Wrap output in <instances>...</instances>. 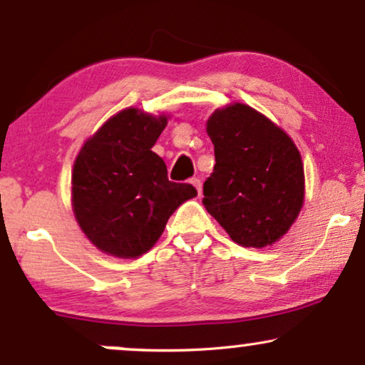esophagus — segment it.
I'll return each mask as SVG.
<instances>
[{
  "mask_svg": "<svg viewBox=\"0 0 365 365\" xmlns=\"http://www.w3.org/2000/svg\"><path fill=\"white\" fill-rule=\"evenodd\" d=\"M191 184L196 187L197 195H201V179L200 178H192L191 179Z\"/></svg>",
  "mask_w": 365,
  "mask_h": 365,
  "instance_id": "34e87169",
  "label": "esophagus"
}]
</instances>
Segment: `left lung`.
<instances>
[{"label":"left lung","mask_w":365,"mask_h":365,"mask_svg":"<svg viewBox=\"0 0 365 365\" xmlns=\"http://www.w3.org/2000/svg\"><path fill=\"white\" fill-rule=\"evenodd\" d=\"M206 132L217 160L203 184L208 213L238 245L274 244L303 206L298 148L271 120L240 103L215 111Z\"/></svg>","instance_id":"obj_1"}]
</instances>
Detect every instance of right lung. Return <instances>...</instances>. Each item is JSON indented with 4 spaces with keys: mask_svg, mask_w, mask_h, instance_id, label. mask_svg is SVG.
<instances>
[{
    "mask_svg": "<svg viewBox=\"0 0 365 365\" xmlns=\"http://www.w3.org/2000/svg\"><path fill=\"white\" fill-rule=\"evenodd\" d=\"M165 125V116L128 108L108 120L74 162L76 220L106 254H145L179 205L197 195L191 184L169 181L165 162L150 150Z\"/></svg>",
    "mask_w": 365,
    "mask_h": 365,
    "instance_id": "right-lung-1",
    "label": "right lung"
}]
</instances>
